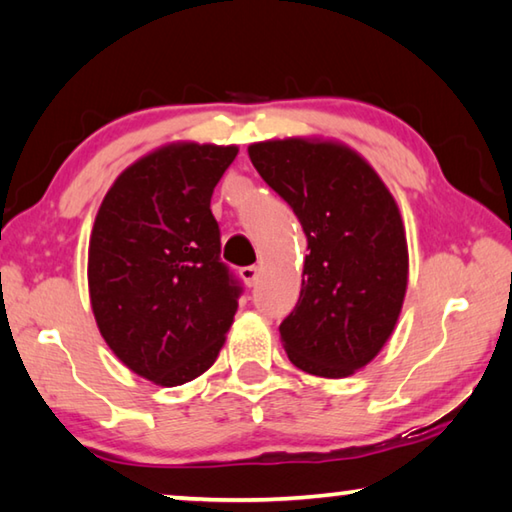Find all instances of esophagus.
<instances>
[{"mask_svg":"<svg viewBox=\"0 0 512 512\" xmlns=\"http://www.w3.org/2000/svg\"><path fill=\"white\" fill-rule=\"evenodd\" d=\"M259 273H262V268L259 266H244L241 268V280H244L248 287H253V284L259 280Z\"/></svg>","mask_w":512,"mask_h":512,"instance_id":"34e87169","label":"esophagus"}]
</instances>
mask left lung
Returning a JSON list of instances; mask_svg holds the SVG:
<instances>
[{
	"label": "left lung",
	"instance_id": "obj_1",
	"mask_svg": "<svg viewBox=\"0 0 512 512\" xmlns=\"http://www.w3.org/2000/svg\"><path fill=\"white\" fill-rule=\"evenodd\" d=\"M307 235L296 309L280 339L293 366L343 379L377 357L400 318L409 246L400 207L372 164L329 137H284L248 146Z\"/></svg>",
	"mask_w": 512,
	"mask_h": 512
}]
</instances>
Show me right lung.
Segmentation results:
<instances>
[{
    "label": "right lung",
    "mask_w": 512,
    "mask_h": 512,
    "mask_svg": "<svg viewBox=\"0 0 512 512\" xmlns=\"http://www.w3.org/2000/svg\"><path fill=\"white\" fill-rule=\"evenodd\" d=\"M237 153L235 144H162L119 173L94 219V320L115 357L158 386L201 377L235 323L239 287L219 259L210 201Z\"/></svg>",
    "instance_id": "1"
}]
</instances>
